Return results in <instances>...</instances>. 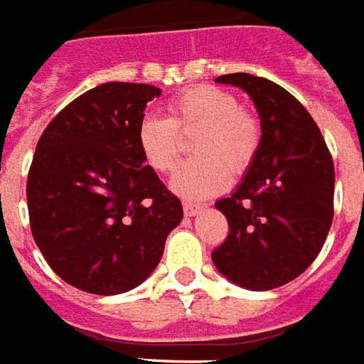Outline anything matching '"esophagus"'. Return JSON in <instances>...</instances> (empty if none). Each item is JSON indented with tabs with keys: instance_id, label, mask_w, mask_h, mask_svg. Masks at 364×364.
Segmentation results:
<instances>
[{
	"instance_id": "34e87169",
	"label": "esophagus",
	"mask_w": 364,
	"mask_h": 364,
	"mask_svg": "<svg viewBox=\"0 0 364 364\" xmlns=\"http://www.w3.org/2000/svg\"><path fill=\"white\" fill-rule=\"evenodd\" d=\"M184 213L188 215V217H196L198 213H201V209H203V205H200V203H193V201H184Z\"/></svg>"
}]
</instances>
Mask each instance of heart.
<instances>
[{
  "instance_id": "obj_1",
  "label": "heart",
  "mask_w": 364,
  "mask_h": 364,
  "mask_svg": "<svg viewBox=\"0 0 364 364\" xmlns=\"http://www.w3.org/2000/svg\"><path fill=\"white\" fill-rule=\"evenodd\" d=\"M193 156L172 174L171 190L184 198H208L221 192L232 174L244 172L259 147L258 120L240 108L235 95L219 87H193L168 105V118L143 116L137 145L145 163L168 172L178 161L182 135L196 132Z\"/></svg>"
}]
</instances>
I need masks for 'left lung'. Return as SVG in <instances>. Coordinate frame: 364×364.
Returning <instances> with one entry per match:
<instances>
[{"instance_id":"obj_1","label":"left lung","mask_w":364,"mask_h":364,"mask_svg":"<svg viewBox=\"0 0 364 364\" xmlns=\"http://www.w3.org/2000/svg\"><path fill=\"white\" fill-rule=\"evenodd\" d=\"M215 81L252 98L262 137L240 184L215 203L229 221V237L211 259L238 287L277 289L296 279L326 242L333 219V161L316 122L283 87L250 73Z\"/></svg>"}]
</instances>
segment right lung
<instances>
[{
	"label": "right lung",
	"mask_w": 364,
	"mask_h": 364,
	"mask_svg": "<svg viewBox=\"0 0 364 364\" xmlns=\"http://www.w3.org/2000/svg\"><path fill=\"white\" fill-rule=\"evenodd\" d=\"M159 95L153 85H98L38 139L26 180L31 230L48 266L81 291L141 285L184 217L137 145V126Z\"/></svg>",
	"instance_id": "obj_1"
}]
</instances>
